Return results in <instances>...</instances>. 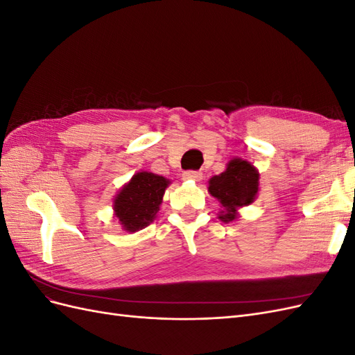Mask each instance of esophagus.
I'll return each mask as SVG.
<instances>
[{"mask_svg": "<svg viewBox=\"0 0 355 355\" xmlns=\"http://www.w3.org/2000/svg\"><path fill=\"white\" fill-rule=\"evenodd\" d=\"M182 178H184L185 180H196V182H198V180L202 179V173H201V171H198V170H187V171H184V173H182Z\"/></svg>", "mask_w": 355, "mask_h": 355, "instance_id": "obj_1", "label": "esophagus"}]
</instances>
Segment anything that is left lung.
Segmentation results:
<instances>
[{
	"label": "left lung",
	"mask_w": 355,
	"mask_h": 355,
	"mask_svg": "<svg viewBox=\"0 0 355 355\" xmlns=\"http://www.w3.org/2000/svg\"><path fill=\"white\" fill-rule=\"evenodd\" d=\"M259 189L257 170L244 159L234 158L230 161L223 173L213 176L209 180V192L218 198L223 210L220 219L231 222L237 218V209L249 206L256 198Z\"/></svg>",
	"instance_id": "8db88e82"
}]
</instances>
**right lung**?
<instances>
[{"label":"right lung","instance_id":"right-lung-1","mask_svg":"<svg viewBox=\"0 0 355 355\" xmlns=\"http://www.w3.org/2000/svg\"><path fill=\"white\" fill-rule=\"evenodd\" d=\"M168 180L148 171H141L118 192L114 201L115 216L128 232L148 227L159 210Z\"/></svg>","mask_w":355,"mask_h":355}]
</instances>
